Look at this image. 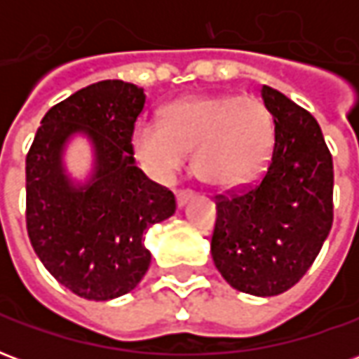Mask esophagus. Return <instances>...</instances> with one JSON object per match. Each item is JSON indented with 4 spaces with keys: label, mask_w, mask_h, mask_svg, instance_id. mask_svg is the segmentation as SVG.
Listing matches in <instances>:
<instances>
[{
    "label": "esophagus",
    "mask_w": 359,
    "mask_h": 359,
    "mask_svg": "<svg viewBox=\"0 0 359 359\" xmlns=\"http://www.w3.org/2000/svg\"><path fill=\"white\" fill-rule=\"evenodd\" d=\"M192 198H194L192 190H177V203H179V208H182L184 203L190 202Z\"/></svg>",
    "instance_id": "esophagus-1"
}]
</instances>
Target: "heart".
Masks as SVG:
<instances>
[{
    "label": "heart",
    "mask_w": 359,
    "mask_h": 359,
    "mask_svg": "<svg viewBox=\"0 0 359 359\" xmlns=\"http://www.w3.org/2000/svg\"><path fill=\"white\" fill-rule=\"evenodd\" d=\"M273 146V117L254 95H196L171 103L163 123L142 121L133 130L136 159L149 177L169 180L196 149V172L219 188L257 177Z\"/></svg>",
    "instance_id": "1"
}]
</instances>
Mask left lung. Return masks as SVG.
<instances>
[{
  "mask_svg": "<svg viewBox=\"0 0 359 359\" xmlns=\"http://www.w3.org/2000/svg\"><path fill=\"white\" fill-rule=\"evenodd\" d=\"M275 142L257 180L215 196L211 256L229 285L254 296L292 288L332 226V156L313 115L262 86Z\"/></svg>",
  "mask_w": 359,
  "mask_h": 359,
  "instance_id": "8db88e82",
  "label": "left lung"
}]
</instances>
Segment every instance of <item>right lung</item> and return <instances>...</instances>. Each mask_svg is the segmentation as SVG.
Segmentation results:
<instances>
[{
	"mask_svg": "<svg viewBox=\"0 0 359 359\" xmlns=\"http://www.w3.org/2000/svg\"><path fill=\"white\" fill-rule=\"evenodd\" d=\"M144 88L102 81L53 105L27 154V231L36 256L81 298L105 302L130 292L151 262L149 226L177 210L169 188L134 165L133 130ZM86 132L96 146V175L74 189L60 169L66 138Z\"/></svg>",
	"mask_w": 359,
	"mask_h": 359,
	"instance_id": "right-lung-1",
	"label": "right lung"
}]
</instances>
